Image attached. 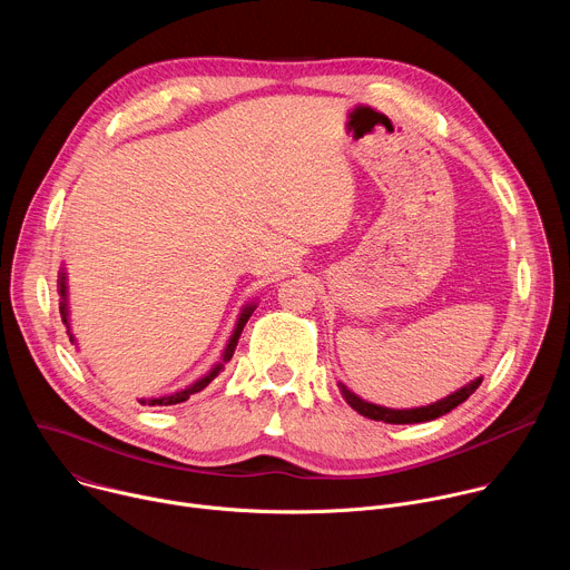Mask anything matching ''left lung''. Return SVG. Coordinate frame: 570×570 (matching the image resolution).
I'll use <instances>...</instances> for the list:
<instances>
[{
    "label": "left lung",
    "instance_id": "obj_1",
    "mask_svg": "<svg viewBox=\"0 0 570 570\" xmlns=\"http://www.w3.org/2000/svg\"><path fill=\"white\" fill-rule=\"evenodd\" d=\"M482 383V376L469 381L464 387L455 390L453 394L435 401V403H429V405H422V409H409V411H394V409H385V405H376V403H370V401H363L361 396H356L345 383H338L345 401L352 405V409L367 417V420H374V422H385V424H420V422H431V420H438L446 413H451L455 405H460L462 401H466L475 390L478 385Z\"/></svg>",
    "mask_w": 570,
    "mask_h": 570
}]
</instances>
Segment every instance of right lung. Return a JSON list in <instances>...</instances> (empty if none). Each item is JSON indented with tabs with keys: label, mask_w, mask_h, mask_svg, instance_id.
I'll use <instances>...</instances> for the list:
<instances>
[{
	"label": "right lung",
	"mask_w": 570,
	"mask_h": 570,
	"mask_svg": "<svg viewBox=\"0 0 570 570\" xmlns=\"http://www.w3.org/2000/svg\"><path fill=\"white\" fill-rule=\"evenodd\" d=\"M58 293H60V317H62V322H65V327H67V334H69V341L73 343V336H71V330H69V306H67V275H65V268H60V273H58ZM257 308V304L253 302V304H248V306H243V311H240V315H238V320H236V327H234V332H232V336H229V341H227V345H225V350H223V358L205 374V376H200L196 383H191V385H187L185 390H178V392H174V394H165V396H155V399H141L139 403H148V405H174V403H183V401H187L191 394H196V392H200V390H205L218 374H220V370L225 367V363L232 358V354H234V350H236V343H238V338H240V332H243V327H246V322L250 320V315H253V311Z\"/></svg>",
	"instance_id": "add662e5"
}]
</instances>
